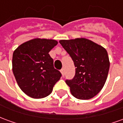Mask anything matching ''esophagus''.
Listing matches in <instances>:
<instances>
[{
    "label": "esophagus",
    "instance_id": "1",
    "mask_svg": "<svg viewBox=\"0 0 123 123\" xmlns=\"http://www.w3.org/2000/svg\"><path fill=\"white\" fill-rule=\"evenodd\" d=\"M61 74H62V76H64V68L61 69Z\"/></svg>",
    "mask_w": 123,
    "mask_h": 123
}]
</instances>
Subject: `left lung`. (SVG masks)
<instances>
[{"label": "left lung", "mask_w": 123, "mask_h": 123, "mask_svg": "<svg viewBox=\"0 0 123 123\" xmlns=\"http://www.w3.org/2000/svg\"><path fill=\"white\" fill-rule=\"evenodd\" d=\"M76 67L74 77L65 82L72 95L79 99L93 98L103 88L107 78L109 60L102 46L85 38L61 40Z\"/></svg>", "instance_id": "obj_1"}]
</instances>
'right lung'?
Listing matches in <instances>:
<instances>
[{"mask_svg": "<svg viewBox=\"0 0 123 123\" xmlns=\"http://www.w3.org/2000/svg\"><path fill=\"white\" fill-rule=\"evenodd\" d=\"M57 43L53 39L36 38L22 43L13 53L12 70L16 80L31 98L48 96L61 77L49 54Z\"/></svg>", "mask_w": 123, "mask_h": 123, "instance_id": "add662e5", "label": "right lung"}]
</instances>
